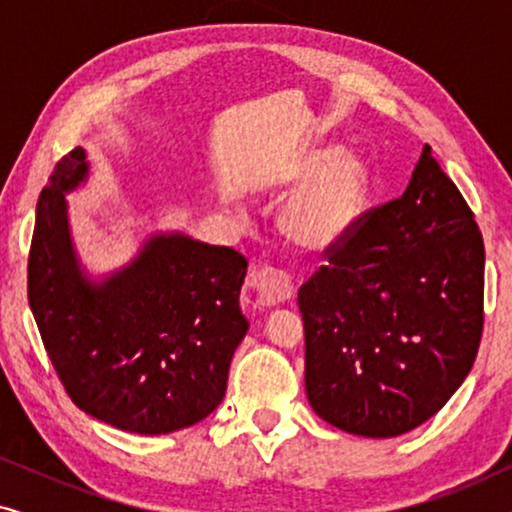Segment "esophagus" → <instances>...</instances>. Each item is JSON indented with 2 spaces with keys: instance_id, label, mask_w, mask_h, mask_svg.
<instances>
[{
  "instance_id": "1",
  "label": "esophagus",
  "mask_w": 512,
  "mask_h": 512,
  "mask_svg": "<svg viewBox=\"0 0 512 512\" xmlns=\"http://www.w3.org/2000/svg\"><path fill=\"white\" fill-rule=\"evenodd\" d=\"M249 286L256 291L258 300L268 307L282 305L286 300L293 298V286H291L289 275L277 268H261L251 272Z\"/></svg>"
}]
</instances>
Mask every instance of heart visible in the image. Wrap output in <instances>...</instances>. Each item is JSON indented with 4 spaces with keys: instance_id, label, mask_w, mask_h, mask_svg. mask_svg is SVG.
Segmentation results:
<instances>
[{
    "instance_id": "obj_1",
    "label": "heart",
    "mask_w": 512,
    "mask_h": 512,
    "mask_svg": "<svg viewBox=\"0 0 512 512\" xmlns=\"http://www.w3.org/2000/svg\"><path fill=\"white\" fill-rule=\"evenodd\" d=\"M279 212L282 233L303 249L321 251L345 240L370 193V170L361 156L317 146L293 160L284 184H297Z\"/></svg>"
}]
</instances>
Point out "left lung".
<instances>
[{
	"label": "left lung",
	"instance_id": "1",
	"mask_svg": "<svg viewBox=\"0 0 512 512\" xmlns=\"http://www.w3.org/2000/svg\"><path fill=\"white\" fill-rule=\"evenodd\" d=\"M328 251L298 291L312 410L354 436L417 429L480 347L485 244L473 212L424 146L401 198Z\"/></svg>",
	"mask_w": 512,
	"mask_h": 512
}]
</instances>
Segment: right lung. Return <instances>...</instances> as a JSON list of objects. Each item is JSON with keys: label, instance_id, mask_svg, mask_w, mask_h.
I'll return each mask as SVG.
<instances>
[{"label": "right lung", "instance_id": "add662e5", "mask_svg": "<svg viewBox=\"0 0 512 512\" xmlns=\"http://www.w3.org/2000/svg\"><path fill=\"white\" fill-rule=\"evenodd\" d=\"M88 177L81 146L55 165L27 263V298L55 373L83 412L121 431L160 436L198 424L226 396L249 331L247 258L158 230L121 268L90 275L67 205Z\"/></svg>", "mask_w": 512, "mask_h": 512}]
</instances>
